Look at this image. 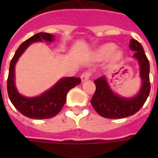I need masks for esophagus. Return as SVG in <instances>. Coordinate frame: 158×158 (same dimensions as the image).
I'll return each mask as SVG.
<instances>
[{
    "label": "esophagus",
    "mask_w": 158,
    "mask_h": 158,
    "mask_svg": "<svg viewBox=\"0 0 158 158\" xmlns=\"http://www.w3.org/2000/svg\"><path fill=\"white\" fill-rule=\"evenodd\" d=\"M90 76H91V73L89 72V71H86V72L83 73L82 74H81V76H80L82 82L85 81V80H87V79H89Z\"/></svg>",
    "instance_id": "obj_1"
}]
</instances>
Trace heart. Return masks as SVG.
Returning a JSON list of instances; mask_svg holds the SVG:
<instances>
[{
  "label": "heart",
  "mask_w": 158,
  "mask_h": 158,
  "mask_svg": "<svg viewBox=\"0 0 158 158\" xmlns=\"http://www.w3.org/2000/svg\"><path fill=\"white\" fill-rule=\"evenodd\" d=\"M116 49V46L113 44H106V45H102L101 48L98 50V56H99L101 59H106L107 57H109L111 56V61L113 62H118L120 59L123 57V52L121 51H116L113 52L115 51Z\"/></svg>",
  "instance_id": "heart-1"
}]
</instances>
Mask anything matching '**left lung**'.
Masks as SVG:
<instances>
[{
    "mask_svg": "<svg viewBox=\"0 0 158 158\" xmlns=\"http://www.w3.org/2000/svg\"><path fill=\"white\" fill-rule=\"evenodd\" d=\"M129 48L135 52L133 56L139 62L142 85L135 96L125 98L113 92L105 76L96 79V91L90 102L97 113L106 118H123L134 115L142 107L150 94V63L144 49L139 41L134 39L129 42Z\"/></svg>",
    "mask_w": 158,
    "mask_h": 158,
    "instance_id": "8db88e82",
    "label": "left lung"
}]
</instances>
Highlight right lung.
Segmentation results:
<instances>
[{
    "instance_id": "1",
    "label": "right lung",
    "mask_w": 158,
    "mask_h": 158,
    "mask_svg": "<svg viewBox=\"0 0 158 158\" xmlns=\"http://www.w3.org/2000/svg\"><path fill=\"white\" fill-rule=\"evenodd\" d=\"M48 33H38L29 39L23 42L11 60L7 78V93L9 99L17 110L23 115L34 119H45L55 117L62 110L67 98V94L70 89L81 83L80 78L67 77L59 80L55 85L43 93L40 96L25 97L20 95L15 86V65L18 60L34 42H52L55 38Z\"/></svg>"
}]
</instances>
